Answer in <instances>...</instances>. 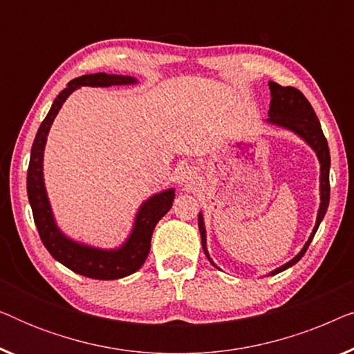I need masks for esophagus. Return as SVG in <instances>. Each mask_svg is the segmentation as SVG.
<instances>
[{
    "label": "esophagus",
    "instance_id": "obj_1",
    "mask_svg": "<svg viewBox=\"0 0 354 354\" xmlns=\"http://www.w3.org/2000/svg\"><path fill=\"white\" fill-rule=\"evenodd\" d=\"M180 178L187 187H193L200 182V171H198L196 167H192V166L185 167L180 174Z\"/></svg>",
    "mask_w": 354,
    "mask_h": 354
}]
</instances>
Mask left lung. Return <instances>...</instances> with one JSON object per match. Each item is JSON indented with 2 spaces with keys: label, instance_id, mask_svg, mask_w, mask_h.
<instances>
[{
  "label": "left lung",
  "instance_id": "left-lung-1",
  "mask_svg": "<svg viewBox=\"0 0 354 354\" xmlns=\"http://www.w3.org/2000/svg\"><path fill=\"white\" fill-rule=\"evenodd\" d=\"M269 88H270V96H272V100H270V108H269L270 118L268 119V122L293 130L295 133H298L299 137L306 140L308 145H311V148L317 153L319 162H321V206H319L316 225H314L313 234L306 241V245H304V248L299 251V253L295 256L290 263L283 264L282 268L275 269L274 272H270L272 275H275L282 272L285 269L292 268L293 264H297L298 261L303 258L304 253H306V250L309 248V243H311L314 235H316L319 224H321L324 216H326L328 201H330V182H328V171H330V151H328L327 138L324 137L321 122H319L317 115L314 113L311 103L306 100V96H304L298 88H295V86H282L275 84V82H269ZM198 227H200L201 245H203V250H205L206 258L209 259V263L212 266H216L212 263V259L209 258V254H207V250H206V230H205V224H203L201 214H198Z\"/></svg>",
  "mask_w": 354,
  "mask_h": 354
}]
</instances>
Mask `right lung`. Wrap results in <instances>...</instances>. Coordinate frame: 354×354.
<instances>
[{
	"label": "right lung",
	"mask_w": 354,
	"mask_h": 354,
	"mask_svg": "<svg viewBox=\"0 0 354 354\" xmlns=\"http://www.w3.org/2000/svg\"><path fill=\"white\" fill-rule=\"evenodd\" d=\"M132 77L109 75V74H88L77 77L71 80L64 90L57 95L53 103L50 113L43 120L38 129L37 137L33 140L30 162L27 171V195L30 201L33 221L40 234V239L50 254L66 268L74 272L85 275L90 279L98 280H114L122 279L125 275L133 274L135 270L142 268L148 258L149 248H151V235L156 224L162 216L167 214L174 201V190H166L158 193L140 207L132 235L125 241V245L119 250L104 251L90 246L79 245L75 241L66 239L57 229L53 219V212L48 203L43 183V149H45L46 135L55 120L56 114L59 113L61 106L67 100L72 91L82 85L90 86H111V85H127L135 84Z\"/></svg>",
	"instance_id": "obj_1"
}]
</instances>
